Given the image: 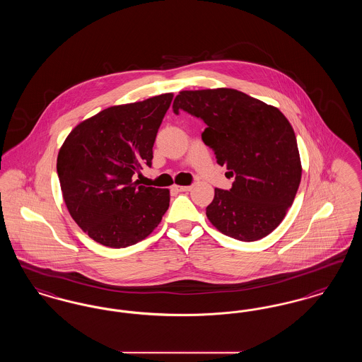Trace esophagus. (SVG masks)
Segmentation results:
<instances>
[{"label":"esophagus","instance_id":"1","mask_svg":"<svg viewBox=\"0 0 362 362\" xmlns=\"http://www.w3.org/2000/svg\"><path fill=\"white\" fill-rule=\"evenodd\" d=\"M173 189L177 191V192H185V191H189L191 187L189 186H173Z\"/></svg>","mask_w":362,"mask_h":362}]
</instances>
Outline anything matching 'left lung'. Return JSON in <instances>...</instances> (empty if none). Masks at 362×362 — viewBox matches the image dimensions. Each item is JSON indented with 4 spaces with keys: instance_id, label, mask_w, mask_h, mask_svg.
I'll use <instances>...</instances> for the list:
<instances>
[{
    "instance_id": "8db88e82",
    "label": "left lung",
    "mask_w": 362,
    "mask_h": 362,
    "mask_svg": "<svg viewBox=\"0 0 362 362\" xmlns=\"http://www.w3.org/2000/svg\"><path fill=\"white\" fill-rule=\"evenodd\" d=\"M173 112L205 122L202 141L233 177L229 189H214L209 221L240 241L263 239L292 206L301 180L293 127L273 105L229 88L182 90Z\"/></svg>"
}]
</instances>
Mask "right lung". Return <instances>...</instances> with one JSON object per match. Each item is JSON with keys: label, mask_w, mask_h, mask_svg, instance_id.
Returning <instances> with one entry per match:
<instances>
[{"label": "right lung", "mask_w": 362, "mask_h": 362, "mask_svg": "<svg viewBox=\"0 0 362 362\" xmlns=\"http://www.w3.org/2000/svg\"><path fill=\"white\" fill-rule=\"evenodd\" d=\"M173 98L164 93L108 107L77 124L59 149L57 173L70 216L105 247L144 240L170 206V189L139 186L133 175L152 167L156 136Z\"/></svg>", "instance_id": "right-lung-1"}]
</instances>
